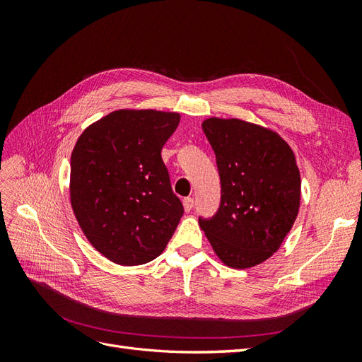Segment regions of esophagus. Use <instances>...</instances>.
I'll list each match as a JSON object with an SVG mask.
<instances>
[{
    "mask_svg": "<svg viewBox=\"0 0 362 362\" xmlns=\"http://www.w3.org/2000/svg\"><path fill=\"white\" fill-rule=\"evenodd\" d=\"M193 198H184L182 199V205H184V210L185 211H190L192 210V208H193Z\"/></svg>",
    "mask_w": 362,
    "mask_h": 362,
    "instance_id": "obj_1",
    "label": "esophagus"
}]
</instances>
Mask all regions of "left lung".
<instances>
[{"mask_svg":"<svg viewBox=\"0 0 362 362\" xmlns=\"http://www.w3.org/2000/svg\"><path fill=\"white\" fill-rule=\"evenodd\" d=\"M204 133L216 154L222 199L199 225L216 255L249 269L281 247L300 206V172L278 133L242 119L210 117Z\"/></svg>","mask_w":362,"mask_h":362,"instance_id":"8db88e82","label":"left lung"}]
</instances>
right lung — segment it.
I'll use <instances>...</instances> for the list:
<instances>
[{"label":"right lung","instance_id":"right-lung-1","mask_svg":"<svg viewBox=\"0 0 362 362\" xmlns=\"http://www.w3.org/2000/svg\"><path fill=\"white\" fill-rule=\"evenodd\" d=\"M180 113L116 110L87 127L71 156V205L90 245L120 266L157 258L184 208L161 149Z\"/></svg>","mask_w":362,"mask_h":362}]
</instances>
